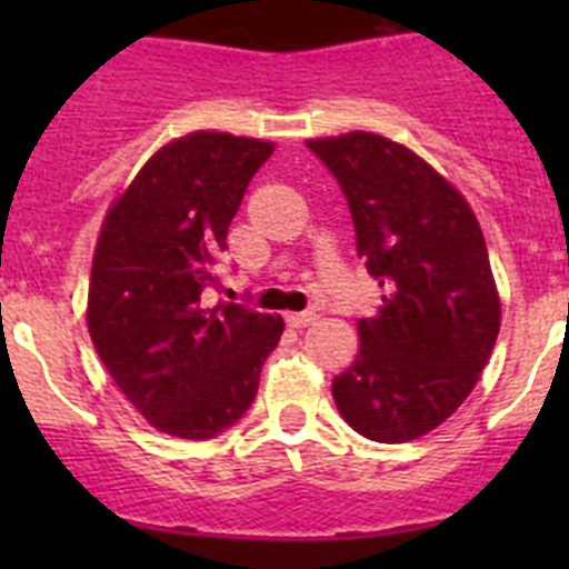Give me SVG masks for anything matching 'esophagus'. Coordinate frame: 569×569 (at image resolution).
<instances>
[{"label":"esophagus","instance_id":"34e87169","mask_svg":"<svg viewBox=\"0 0 569 569\" xmlns=\"http://www.w3.org/2000/svg\"><path fill=\"white\" fill-rule=\"evenodd\" d=\"M284 321H288L290 328H308V325H313L316 321V313L313 310H301V313H288L284 316Z\"/></svg>","mask_w":569,"mask_h":569}]
</instances>
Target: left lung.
<instances>
[{
  "label": "left lung",
  "instance_id": "left-lung-1",
  "mask_svg": "<svg viewBox=\"0 0 569 569\" xmlns=\"http://www.w3.org/2000/svg\"><path fill=\"white\" fill-rule=\"evenodd\" d=\"M350 208L356 253L379 281L359 356L333 379L341 419L370 441L430 433L479 381L501 325L487 244L465 196L376 133L313 139Z\"/></svg>",
  "mask_w": 569,
  "mask_h": 569
}]
</instances>
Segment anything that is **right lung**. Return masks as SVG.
I'll list each match as a JSON object with an SVG mask.
<instances>
[{
	"label": "right lung",
	"mask_w": 569,
	"mask_h": 569,
	"mask_svg": "<svg viewBox=\"0 0 569 569\" xmlns=\"http://www.w3.org/2000/svg\"><path fill=\"white\" fill-rule=\"evenodd\" d=\"M273 144L199 130L148 159L102 224L88 330L130 405L162 433L204 441L253 405L281 319L219 301L216 261Z\"/></svg>",
	"instance_id": "obj_1"
}]
</instances>
